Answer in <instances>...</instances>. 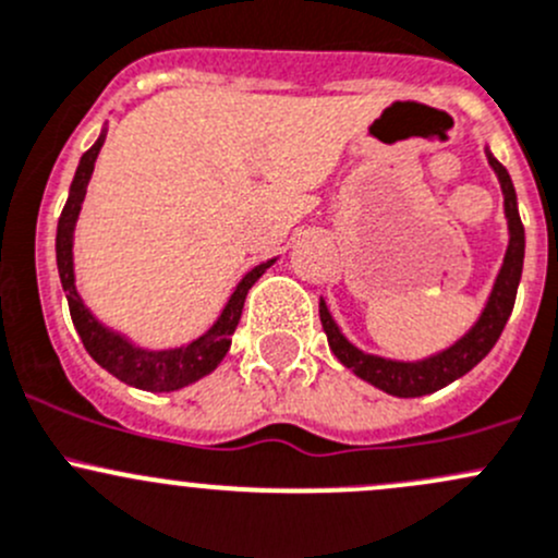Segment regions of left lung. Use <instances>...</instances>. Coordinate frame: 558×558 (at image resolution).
Segmentation results:
<instances>
[{"instance_id":"8db88e82","label":"left lung","mask_w":558,"mask_h":558,"mask_svg":"<svg viewBox=\"0 0 558 558\" xmlns=\"http://www.w3.org/2000/svg\"><path fill=\"white\" fill-rule=\"evenodd\" d=\"M486 156L488 165L497 172L499 183H502L505 216H508L510 227V245L508 253H505V264L502 269H499V278L497 283H494L492 296H488L486 311H483L477 324L472 326L456 345L437 353V356L424 359V362H388V359L369 356V353H362L359 348H353L351 342L340 335V329H337V324L331 320L324 302L318 305L320 326H324L331 353H335L353 375H359V378L367 380V384L384 388L386 393H393V397H424V393L440 391V388L453 384L456 378L470 373L481 359H486V353L492 351L494 342L502 335L510 313H513L515 291H519L523 269V223L519 216V205H515L513 180H510L508 170H505L488 150Z\"/></svg>"}]
</instances>
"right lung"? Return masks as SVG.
<instances>
[{
	"label": "right lung",
	"mask_w": 558,
	"mask_h": 558,
	"mask_svg": "<svg viewBox=\"0 0 558 558\" xmlns=\"http://www.w3.org/2000/svg\"><path fill=\"white\" fill-rule=\"evenodd\" d=\"M105 145V132L99 134L97 143L81 156V165H77L75 180L70 185V196H66V205L61 210L59 229H56V264H59V278L64 286L66 302H70V315L72 324H75L77 335H81L83 345L92 353L94 362L99 367H105L107 373L116 375L123 384L143 388V391H178V388L194 384V380L205 378L213 369L221 364V359L227 356L229 345H232V335L240 324V315H243V305L247 289L256 283L264 275V269L272 267V262H264L258 267H253L251 272L240 280V286L234 289V294L229 296L227 307H223L221 318L213 324L210 331L194 340L185 348H172V351H145V348L132 345L126 337H121L118 331L107 329L94 318L92 311L83 305L81 294L75 289V269H72V232H75L77 213H81L83 196H86L88 180H92L94 161H97L99 148Z\"/></svg>",
	"instance_id": "obj_1"
}]
</instances>
